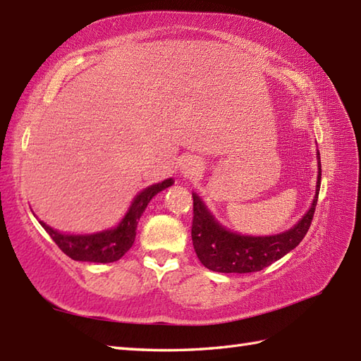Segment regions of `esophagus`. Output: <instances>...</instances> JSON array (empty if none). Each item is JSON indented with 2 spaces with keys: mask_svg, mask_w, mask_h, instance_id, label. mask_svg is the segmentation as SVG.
<instances>
[{
  "mask_svg": "<svg viewBox=\"0 0 361 361\" xmlns=\"http://www.w3.org/2000/svg\"><path fill=\"white\" fill-rule=\"evenodd\" d=\"M200 169H202L200 161L192 158V157H189V158H186L185 161H183L181 175L185 176V178H190V176H194L195 173L200 172Z\"/></svg>",
  "mask_w": 361,
  "mask_h": 361,
  "instance_id": "1",
  "label": "esophagus"
}]
</instances>
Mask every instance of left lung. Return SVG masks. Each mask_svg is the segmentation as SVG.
Returning a JSON list of instances; mask_svg holds the SVG:
<instances>
[{
	"label": "left lung",
	"instance_id": "left-lung-1",
	"mask_svg": "<svg viewBox=\"0 0 361 361\" xmlns=\"http://www.w3.org/2000/svg\"><path fill=\"white\" fill-rule=\"evenodd\" d=\"M319 186L321 161L318 152L317 192L310 209L288 231L267 237L240 235L228 231L214 219L197 194H192L194 217L190 234H192L197 257L206 268L219 273H252L264 270L265 267L271 265L296 248L307 234L318 203Z\"/></svg>",
	"mask_w": 361,
	"mask_h": 361
}]
</instances>
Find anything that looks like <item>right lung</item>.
<instances>
[{"mask_svg":"<svg viewBox=\"0 0 361 361\" xmlns=\"http://www.w3.org/2000/svg\"><path fill=\"white\" fill-rule=\"evenodd\" d=\"M173 180L169 178L141 190L135 197V200L130 206L126 217L121 220V224L113 228L106 229L102 233L87 234V235H73L62 234L48 226L43 221L40 225L46 229V233L51 235V239L56 242L57 247L62 250L66 256L74 260H82V262H97V264H109L119 260L126 252L132 248L136 237L137 220L141 219L144 209L147 208L149 202L161 190L172 186Z\"/></svg>","mask_w":361,"mask_h":361,"instance_id":"obj_1","label":"right lung"}]
</instances>
